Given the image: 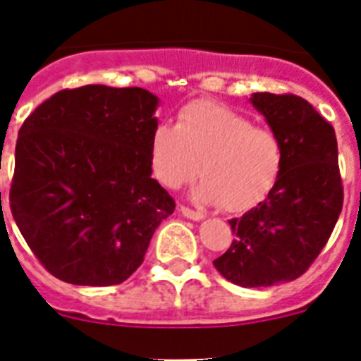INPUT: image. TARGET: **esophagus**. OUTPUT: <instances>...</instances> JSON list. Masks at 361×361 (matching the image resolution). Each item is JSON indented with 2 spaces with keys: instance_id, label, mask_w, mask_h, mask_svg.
<instances>
[{
  "instance_id": "esophagus-1",
  "label": "esophagus",
  "mask_w": 361,
  "mask_h": 361,
  "mask_svg": "<svg viewBox=\"0 0 361 361\" xmlns=\"http://www.w3.org/2000/svg\"><path fill=\"white\" fill-rule=\"evenodd\" d=\"M178 212L183 213L186 219H191V220H202L204 219V213L195 212V209H190L188 206H178Z\"/></svg>"
}]
</instances>
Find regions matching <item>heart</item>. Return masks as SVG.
<instances>
[{"label":"heart","mask_w":361,"mask_h":361,"mask_svg":"<svg viewBox=\"0 0 361 361\" xmlns=\"http://www.w3.org/2000/svg\"><path fill=\"white\" fill-rule=\"evenodd\" d=\"M282 162L275 133L209 101L186 104L175 126L161 123L149 137V166L159 184L178 190L200 173L195 199L229 213L250 212L266 200Z\"/></svg>","instance_id":"1"}]
</instances>
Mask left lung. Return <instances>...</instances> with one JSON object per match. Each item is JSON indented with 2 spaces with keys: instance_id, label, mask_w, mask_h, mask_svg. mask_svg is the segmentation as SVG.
<instances>
[{
  "instance_id": "obj_1",
  "label": "left lung",
  "mask_w": 361,
  "mask_h": 361,
  "mask_svg": "<svg viewBox=\"0 0 361 361\" xmlns=\"http://www.w3.org/2000/svg\"><path fill=\"white\" fill-rule=\"evenodd\" d=\"M250 101L279 137L282 171L266 200L229 220L237 238L213 266L242 288H269L314 262L342 213L343 188L334 128L305 99L257 92Z\"/></svg>"
}]
</instances>
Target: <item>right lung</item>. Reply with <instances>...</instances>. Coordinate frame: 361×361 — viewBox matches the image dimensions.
<instances>
[{
  "mask_svg": "<svg viewBox=\"0 0 361 361\" xmlns=\"http://www.w3.org/2000/svg\"><path fill=\"white\" fill-rule=\"evenodd\" d=\"M157 104L145 88L86 85L57 92L25 119L8 200L28 247L56 279L124 282L173 213L149 166Z\"/></svg>",
  "mask_w": 361,
  "mask_h": 361,
  "instance_id": "obj_1",
  "label": "right lung"
}]
</instances>
